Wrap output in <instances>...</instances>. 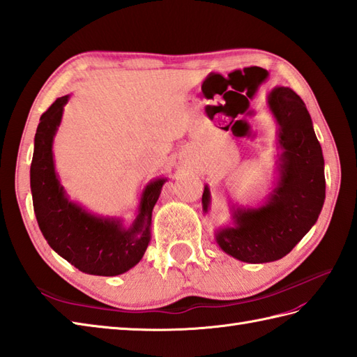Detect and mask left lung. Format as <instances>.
Returning <instances> with one entry per match:
<instances>
[{
	"instance_id": "left-lung-1",
	"label": "left lung",
	"mask_w": 357,
	"mask_h": 357,
	"mask_svg": "<svg viewBox=\"0 0 357 357\" xmlns=\"http://www.w3.org/2000/svg\"><path fill=\"white\" fill-rule=\"evenodd\" d=\"M267 104L280 125V180L266 204L236 208L235 225L215 235L221 250L250 264L286 257L316 223L326 200L322 149L303 99L278 86L268 93ZM209 202V188L204 186V212Z\"/></svg>"
}]
</instances>
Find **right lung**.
Segmentation results:
<instances>
[{
	"instance_id": "1",
	"label": "right lung",
	"mask_w": 357,
	"mask_h": 357,
	"mask_svg": "<svg viewBox=\"0 0 357 357\" xmlns=\"http://www.w3.org/2000/svg\"><path fill=\"white\" fill-rule=\"evenodd\" d=\"M68 98H58L39 119L30 166L35 215L47 243L70 264L84 273L116 276L130 271L144 257L151 240L153 209L166 178L146 185L130 227H123L121 220L93 215L70 202L54 171L52 149Z\"/></svg>"
}]
</instances>
